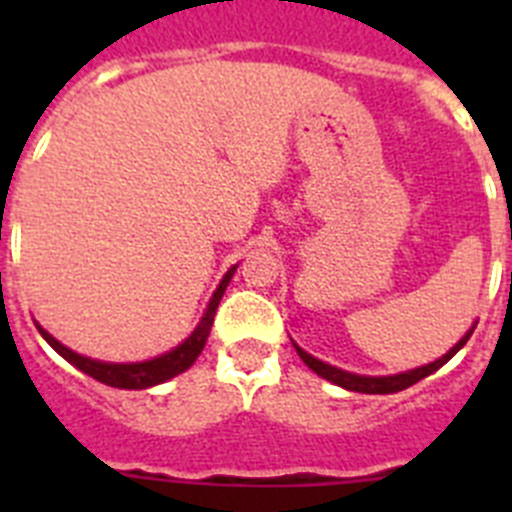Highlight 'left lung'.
<instances>
[{"label":"left lung","mask_w":512,"mask_h":512,"mask_svg":"<svg viewBox=\"0 0 512 512\" xmlns=\"http://www.w3.org/2000/svg\"><path fill=\"white\" fill-rule=\"evenodd\" d=\"M474 330V328H472ZM472 330H469L467 336L461 338L459 343H456L454 348H451L449 354L441 356L438 361H433V364L428 366H420V369H413V372H405V374H395V377H359V374H348L343 372V369H336V366L325 364V361H318L315 356H310L307 351H302L300 346L297 348V354H300V359L305 361L307 366H310L312 372L318 374V377L328 379V382L338 384V387H343V390H351V392H366V395H392V392H400V390H408V387H413L415 382H420V379H425L428 374L438 372L446 361L451 359V356L459 351L464 343L469 341V336H472Z\"/></svg>","instance_id":"obj_1"}]
</instances>
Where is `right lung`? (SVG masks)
<instances>
[{
    "label": "right lung",
    "instance_id": "add662e5",
    "mask_svg": "<svg viewBox=\"0 0 512 512\" xmlns=\"http://www.w3.org/2000/svg\"><path fill=\"white\" fill-rule=\"evenodd\" d=\"M233 271H235V266L223 277V282H220L217 292L212 295L210 305H207L205 318H202V323L197 325V330H194L192 336H189L182 346H176L174 351H169V354H164V356H158V359L140 361V364H102V361H92V359H87V356L74 354L71 348H66L63 343H58L51 333H45L40 325H38V330L43 333L45 341L51 343L58 354L63 356V359L69 361V364H74L76 369H81L84 374H89L92 379H97V382L110 384V387H120V390H146V387H153V384H161V382H166V379L176 377V374L187 372L189 366L194 364V359L202 354V348H205V343H207V336H210L212 320H215V310H217V305H220V300H223V292H225V287H228L230 277H233Z\"/></svg>",
    "mask_w": 512,
    "mask_h": 512
}]
</instances>
